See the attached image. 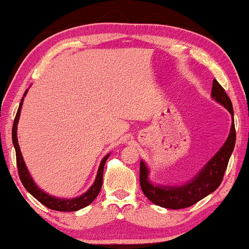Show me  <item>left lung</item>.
Returning <instances> with one entry per match:
<instances>
[{
    "label": "left lung",
    "instance_id": "obj_1",
    "mask_svg": "<svg viewBox=\"0 0 249 249\" xmlns=\"http://www.w3.org/2000/svg\"><path fill=\"white\" fill-rule=\"evenodd\" d=\"M212 98L227 108L233 117V123L227 141L215 156L199 171V173L190 182L181 186H160V185L152 184L148 180V168L146 164L142 160L141 173H139L141 187L142 193L153 204L160 207L171 208V210L190 207L196 204L199 200L204 199L208 194L214 192L221 184L228 160L235 146L236 133L235 126H234L232 102L225 92V89L219 84L216 79H213Z\"/></svg>",
    "mask_w": 249,
    "mask_h": 249
}]
</instances>
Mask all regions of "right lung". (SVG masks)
<instances>
[{
  "mask_svg": "<svg viewBox=\"0 0 249 249\" xmlns=\"http://www.w3.org/2000/svg\"><path fill=\"white\" fill-rule=\"evenodd\" d=\"M28 91V90H27ZM27 91L24 92L27 93ZM23 98H22L21 103H19L18 110H17L15 121H14L13 124V144L14 147H15L16 151V164H17V170H18V176L19 179H21L22 184L25 187V190L29 192L34 198H36L38 200L41 204L47 206L48 208L53 211H61V212H75V211L81 210V208L87 207L88 205H90L93 200L96 199V196H98L99 191L102 188V184H103V171H104V165L105 161L107 160L108 156H105L103 158V160L101 161V165H99L98 172H97V177L93 185L91 186L89 190L85 192L84 194H82L81 196L78 198H73V199H61V198H55V196H49L48 193H45L44 191H42L37 185L34 182L33 178L29 174V171H28L27 166H25L23 157H22L21 150H19L18 146V142H17V124H18V118H19V113H21V107L22 104H23Z\"/></svg>",
  "mask_w": 249,
  "mask_h": 249,
  "instance_id": "right-lung-1",
  "label": "right lung"
}]
</instances>
